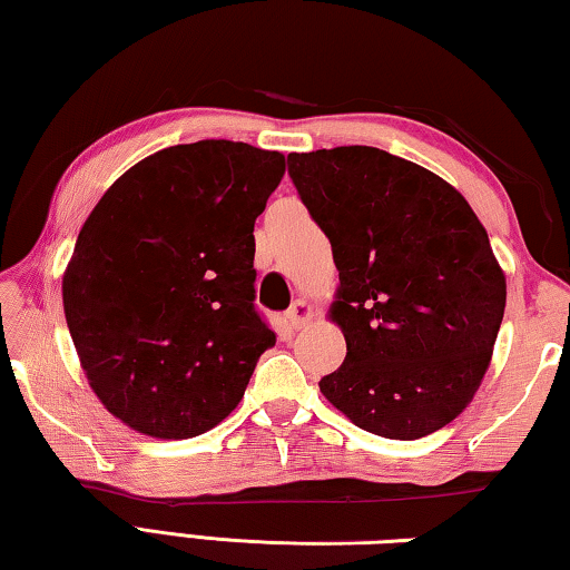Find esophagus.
Listing matches in <instances>:
<instances>
[{"label": "esophagus", "mask_w": 570, "mask_h": 570, "mask_svg": "<svg viewBox=\"0 0 570 570\" xmlns=\"http://www.w3.org/2000/svg\"><path fill=\"white\" fill-rule=\"evenodd\" d=\"M312 320H314V308L312 304L304 302V298H296L292 308L286 312V322L292 330H302V326H306Z\"/></svg>", "instance_id": "34e87169"}]
</instances>
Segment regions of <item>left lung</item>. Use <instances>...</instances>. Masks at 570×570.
I'll return each mask as SVG.
<instances>
[{
	"label": "left lung",
	"mask_w": 570,
	"mask_h": 570,
	"mask_svg": "<svg viewBox=\"0 0 570 570\" xmlns=\"http://www.w3.org/2000/svg\"><path fill=\"white\" fill-rule=\"evenodd\" d=\"M332 244L330 320L346 356L320 390L356 428L417 440L475 397L505 312V274L458 188L370 146L288 153Z\"/></svg>",
	"instance_id": "left-lung-1"
}]
</instances>
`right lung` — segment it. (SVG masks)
Here are the masks:
<instances>
[{"mask_svg": "<svg viewBox=\"0 0 570 570\" xmlns=\"http://www.w3.org/2000/svg\"><path fill=\"white\" fill-rule=\"evenodd\" d=\"M278 150L200 140L135 163L105 190L62 274L95 397L140 435H204L236 410L276 336L254 312V224Z\"/></svg>", "mask_w": 570, "mask_h": 570, "instance_id": "right-lung-1", "label": "right lung"}]
</instances>
